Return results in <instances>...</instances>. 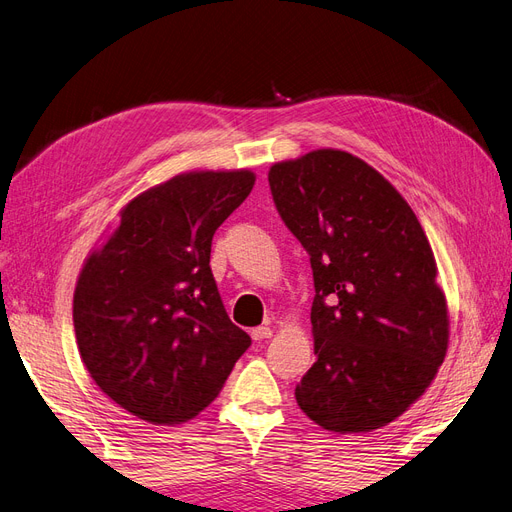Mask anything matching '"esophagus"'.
I'll return each mask as SVG.
<instances>
[{
  "instance_id": "34e87169",
  "label": "esophagus",
  "mask_w": 512,
  "mask_h": 512,
  "mask_svg": "<svg viewBox=\"0 0 512 512\" xmlns=\"http://www.w3.org/2000/svg\"><path fill=\"white\" fill-rule=\"evenodd\" d=\"M251 335H253V339H270L272 337V329L270 327H257V329H253L251 331Z\"/></svg>"
}]
</instances>
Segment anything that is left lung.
<instances>
[{
    "instance_id": "obj_1",
    "label": "left lung",
    "mask_w": 512,
    "mask_h": 512,
    "mask_svg": "<svg viewBox=\"0 0 512 512\" xmlns=\"http://www.w3.org/2000/svg\"><path fill=\"white\" fill-rule=\"evenodd\" d=\"M268 181L314 276L316 363L297 405L331 432L382 428L420 399L447 354L430 242L405 198L348 151L278 162Z\"/></svg>"
}]
</instances>
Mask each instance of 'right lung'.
Masks as SVG:
<instances>
[{"mask_svg":"<svg viewBox=\"0 0 512 512\" xmlns=\"http://www.w3.org/2000/svg\"><path fill=\"white\" fill-rule=\"evenodd\" d=\"M251 170H198L147 189L80 272L73 327L97 386L151 424L198 415L251 337L211 272L217 227L251 194Z\"/></svg>","mask_w":512,"mask_h":512,"instance_id":"right-lung-1","label":"right lung"}]
</instances>
